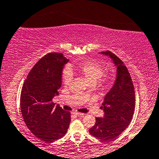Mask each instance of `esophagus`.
I'll return each mask as SVG.
<instances>
[{
  "label": "esophagus",
  "instance_id": "esophagus-1",
  "mask_svg": "<svg viewBox=\"0 0 159 159\" xmlns=\"http://www.w3.org/2000/svg\"><path fill=\"white\" fill-rule=\"evenodd\" d=\"M73 114H74V115H76V116H84V114L78 112V111H75V112H73Z\"/></svg>",
  "mask_w": 159,
  "mask_h": 159
}]
</instances>
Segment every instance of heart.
Masks as SVG:
<instances>
[{"mask_svg": "<svg viewBox=\"0 0 159 159\" xmlns=\"http://www.w3.org/2000/svg\"><path fill=\"white\" fill-rule=\"evenodd\" d=\"M75 68L91 84H94L97 80L107 82L111 78L110 73H104V66L95 60L81 62L75 66ZM72 80L73 72L70 67L67 66L62 71V81L65 85H68Z\"/></svg>", "mask_w": 159, "mask_h": 159, "instance_id": "b5f03b06", "label": "heart"}]
</instances>
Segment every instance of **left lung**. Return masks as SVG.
Here are the masks:
<instances>
[{
  "mask_svg": "<svg viewBox=\"0 0 159 159\" xmlns=\"http://www.w3.org/2000/svg\"><path fill=\"white\" fill-rule=\"evenodd\" d=\"M112 59L117 66V79L105 96L102 108L104 117H96V123L89 133L103 141L115 140L130 123L135 107V89L127 67L109 50L102 52Z\"/></svg>",
  "mask_w": 159,
  "mask_h": 159,
  "instance_id": "left-lung-1",
  "label": "left lung"
}]
</instances>
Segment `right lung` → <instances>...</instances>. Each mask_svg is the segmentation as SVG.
I'll list each match as a JSON object with an SVG mask.
<instances>
[{
  "label": "right lung",
  "instance_id": "right-lung-1",
  "mask_svg": "<svg viewBox=\"0 0 159 159\" xmlns=\"http://www.w3.org/2000/svg\"><path fill=\"white\" fill-rule=\"evenodd\" d=\"M69 61L62 53L50 52L30 71L22 86L20 106L24 122L36 138L52 143L66 135L70 112L52 99L61 86L62 68Z\"/></svg>",
  "mask_w": 159,
  "mask_h": 159
}]
</instances>
